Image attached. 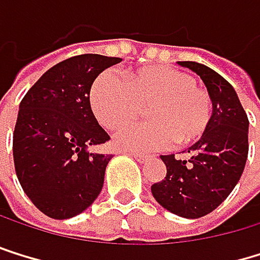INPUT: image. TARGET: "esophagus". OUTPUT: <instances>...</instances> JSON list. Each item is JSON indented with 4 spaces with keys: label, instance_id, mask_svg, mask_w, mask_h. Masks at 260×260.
Instances as JSON below:
<instances>
[{
    "label": "esophagus",
    "instance_id": "esophagus-1",
    "mask_svg": "<svg viewBox=\"0 0 260 260\" xmlns=\"http://www.w3.org/2000/svg\"><path fill=\"white\" fill-rule=\"evenodd\" d=\"M129 154H131L134 159H137L139 162H145L149 156L148 154H145V153H129Z\"/></svg>",
    "mask_w": 260,
    "mask_h": 260
}]
</instances>
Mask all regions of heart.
Returning <instances> with one entry per match:
<instances>
[{
	"instance_id": "b5f03b06",
	"label": "heart",
	"mask_w": 260,
	"mask_h": 260,
	"mask_svg": "<svg viewBox=\"0 0 260 260\" xmlns=\"http://www.w3.org/2000/svg\"><path fill=\"white\" fill-rule=\"evenodd\" d=\"M92 109L101 124L118 127L136 118L146 107L148 121L121 127L114 145L123 151H154L173 140L179 146L200 140L212 120L214 101L197 79L167 65H153L136 72L129 81L107 70L90 93Z\"/></svg>"
}]
</instances>
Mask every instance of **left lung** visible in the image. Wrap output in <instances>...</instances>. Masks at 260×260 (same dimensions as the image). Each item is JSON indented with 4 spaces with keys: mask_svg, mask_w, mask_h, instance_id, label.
Instances as JSON below:
<instances>
[{
    "mask_svg": "<svg viewBox=\"0 0 260 260\" xmlns=\"http://www.w3.org/2000/svg\"><path fill=\"white\" fill-rule=\"evenodd\" d=\"M197 73L214 101L206 134L187 148L188 159L160 156L167 176L151 185L154 200L184 218L211 214L240 181L248 157V117L240 100L223 76L198 62H178Z\"/></svg>",
    "mask_w": 260,
    "mask_h": 260,
    "instance_id": "1",
    "label": "left lung"
}]
</instances>
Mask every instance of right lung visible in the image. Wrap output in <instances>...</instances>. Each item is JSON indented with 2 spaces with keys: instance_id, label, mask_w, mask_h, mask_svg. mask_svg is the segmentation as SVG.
Listing matches in <instances>:
<instances>
[{
  "instance_id": "obj_1",
  "label": "right lung",
  "mask_w": 260,
  "mask_h": 260,
  "mask_svg": "<svg viewBox=\"0 0 260 260\" xmlns=\"http://www.w3.org/2000/svg\"><path fill=\"white\" fill-rule=\"evenodd\" d=\"M120 57L81 54L51 67L20 103L14 164L21 188L45 215L67 220L98 198L111 154L88 151L109 140L90 107V88Z\"/></svg>"
}]
</instances>
